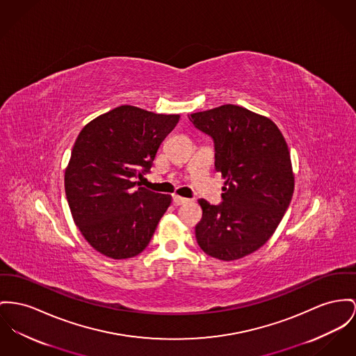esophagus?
Here are the masks:
<instances>
[{"label": "esophagus", "mask_w": 356, "mask_h": 356, "mask_svg": "<svg viewBox=\"0 0 356 356\" xmlns=\"http://www.w3.org/2000/svg\"><path fill=\"white\" fill-rule=\"evenodd\" d=\"M172 202H174L175 205H184V204L189 202V200H188V198H185V197H181V195L174 194V195H172Z\"/></svg>", "instance_id": "1"}]
</instances>
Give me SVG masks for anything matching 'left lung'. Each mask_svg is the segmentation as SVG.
<instances>
[{
    "label": "left lung",
    "instance_id": "8db88e82",
    "mask_svg": "<svg viewBox=\"0 0 356 356\" xmlns=\"http://www.w3.org/2000/svg\"><path fill=\"white\" fill-rule=\"evenodd\" d=\"M189 120L213 139L214 167L225 178L221 204L198 200L197 243L220 261L244 258L273 236L293 197L284 135L271 120L232 104L191 113Z\"/></svg>",
    "mask_w": 356,
    "mask_h": 356
}]
</instances>
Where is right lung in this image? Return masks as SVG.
Returning a JSON list of instances; mask_svg holds the SVG:
<instances>
[{
    "mask_svg": "<svg viewBox=\"0 0 356 356\" xmlns=\"http://www.w3.org/2000/svg\"><path fill=\"white\" fill-rule=\"evenodd\" d=\"M179 115L121 105L83 127L65 172L75 225L112 259L139 255L171 204V195L136 188Z\"/></svg>",
    "mask_w": 356,
    "mask_h": 356,
    "instance_id": "1",
    "label": "right lung"
}]
</instances>
